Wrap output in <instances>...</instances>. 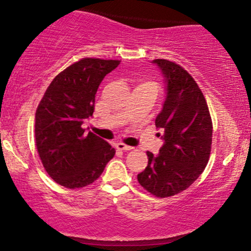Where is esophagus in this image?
<instances>
[{"instance_id":"34e87169","label":"esophagus","mask_w":251,"mask_h":251,"mask_svg":"<svg viewBox=\"0 0 251 251\" xmlns=\"http://www.w3.org/2000/svg\"><path fill=\"white\" fill-rule=\"evenodd\" d=\"M116 148L118 150H120V151H131V150H133V148H132V146L125 145V144H123V143H117L116 144Z\"/></svg>"}]
</instances>
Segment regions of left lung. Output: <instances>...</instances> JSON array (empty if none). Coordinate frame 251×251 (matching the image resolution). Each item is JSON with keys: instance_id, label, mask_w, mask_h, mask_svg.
I'll use <instances>...</instances> for the list:
<instances>
[{"instance_id": "left-lung-1", "label": "left lung", "mask_w": 251, "mask_h": 251, "mask_svg": "<svg viewBox=\"0 0 251 251\" xmlns=\"http://www.w3.org/2000/svg\"><path fill=\"white\" fill-rule=\"evenodd\" d=\"M152 63L166 85L165 101L155 118L164 144L158 154L146 152L149 164L138 181L150 194L164 198L188 189L204 171L211 151L212 122L205 98L188 72L169 60Z\"/></svg>"}]
</instances>
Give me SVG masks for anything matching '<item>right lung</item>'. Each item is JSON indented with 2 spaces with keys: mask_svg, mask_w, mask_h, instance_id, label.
I'll use <instances>...</instances> for the list:
<instances>
[{
  "mask_svg": "<svg viewBox=\"0 0 251 251\" xmlns=\"http://www.w3.org/2000/svg\"><path fill=\"white\" fill-rule=\"evenodd\" d=\"M119 60H80L54 77L37 106L35 140L47 174L68 189L87 186L100 177L116 150L81 125L93 116L96 93Z\"/></svg>",
  "mask_w": 251,
  "mask_h": 251,
  "instance_id": "add662e5",
  "label": "right lung"
}]
</instances>
